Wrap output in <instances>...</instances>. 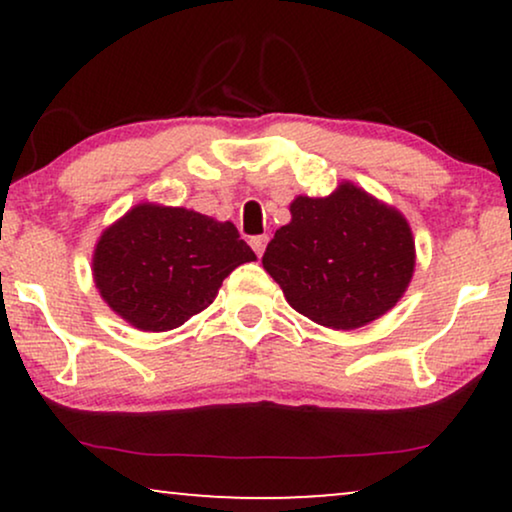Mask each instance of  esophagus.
I'll list each match as a JSON object with an SVG mask.
<instances>
[{
  "label": "esophagus",
  "mask_w": 512,
  "mask_h": 512,
  "mask_svg": "<svg viewBox=\"0 0 512 512\" xmlns=\"http://www.w3.org/2000/svg\"><path fill=\"white\" fill-rule=\"evenodd\" d=\"M249 244H251V249H254L258 256H263L265 247H268V235H256V237H251Z\"/></svg>",
  "instance_id": "esophagus-1"
}]
</instances>
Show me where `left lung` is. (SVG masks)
Wrapping results in <instances>:
<instances>
[{"instance_id":"1","label":"left lung","mask_w":512,"mask_h":512,"mask_svg":"<svg viewBox=\"0 0 512 512\" xmlns=\"http://www.w3.org/2000/svg\"><path fill=\"white\" fill-rule=\"evenodd\" d=\"M263 268L293 310L354 331L401 300L415 272V240L398 209L342 181L328 198L291 202V221L270 240Z\"/></svg>"}]
</instances>
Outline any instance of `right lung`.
Segmentation results:
<instances>
[{"mask_svg":"<svg viewBox=\"0 0 512 512\" xmlns=\"http://www.w3.org/2000/svg\"><path fill=\"white\" fill-rule=\"evenodd\" d=\"M256 254L230 221L142 202L104 230L93 277L111 310L139 331H172L212 305L223 279Z\"/></svg>","mask_w":512,"mask_h":512,"instance_id":"obj_1","label":"right lung"}]
</instances>
